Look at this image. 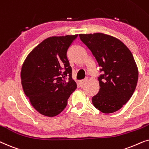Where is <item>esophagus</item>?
I'll return each instance as SVG.
<instances>
[{"label":"esophagus","instance_id":"esophagus-1","mask_svg":"<svg viewBox=\"0 0 149 149\" xmlns=\"http://www.w3.org/2000/svg\"><path fill=\"white\" fill-rule=\"evenodd\" d=\"M86 81H87V79H84V80H80V81H79V84H80V86H83V85H84V84L86 82Z\"/></svg>","mask_w":149,"mask_h":149}]
</instances>
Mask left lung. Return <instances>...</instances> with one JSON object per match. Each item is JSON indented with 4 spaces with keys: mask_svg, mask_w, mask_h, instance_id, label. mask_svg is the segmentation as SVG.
I'll return each mask as SVG.
<instances>
[{
    "mask_svg": "<svg viewBox=\"0 0 149 149\" xmlns=\"http://www.w3.org/2000/svg\"><path fill=\"white\" fill-rule=\"evenodd\" d=\"M102 72L100 91L92 97L95 108L105 114L120 110L132 97L138 79V69L128 47L116 37L97 33L80 34Z\"/></svg>",
    "mask_w": 149,
    "mask_h": 149,
    "instance_id": "obj_1",
    "label": "left lung"
}]
</instances>
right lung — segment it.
<instances>
[{"instance_id": "add662e5", "label": "right lung", "mask_w": 149, "mask_h": 149, "mask_svg": "<svg viewBox=\"0 0 149 149\" xmlns=\"http://www.w3.org/2000/svg\"><path fill=\"white\" fill-rule=\"evenodd\" d=\"M77 37L73 35L45 39L29 53L22 67L24 92L33 108L45 116L60 114L77 88L67 56V49Z\"/></svg>"}]
</instances>
